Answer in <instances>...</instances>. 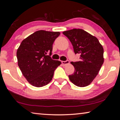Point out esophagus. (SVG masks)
Instances as JSON below:
<instances>
[{"label": "esophagus", "instance_id": "obj_1", "mask_svg": "<svg viewBox=\"0 0 120 120\" xmlns=\"http://www.w3.org/2000/svg\"><path fill=\"white\" fill-rule=\"evenodd\" d=\"M69 63V60H65V61H62V64L64 65H67Z\"/></svg>", "mask_w": 120, "mask_h": 120}]
</instances>
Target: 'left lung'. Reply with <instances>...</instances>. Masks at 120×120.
<instances>
[{
    "label": "left lung",
    "instance_id": "obj_1",
    "mask_svg": "<svg viewBox=\"0 0 120 120\" xmlns=\"http://www.w3.org/2000/svg\"><path fill=\"white\" fill-rule=\"evenodd\" d=\"M72 44L75 54L80 55V61L71 64L74 73L69 75L75 85L87 86L98 75L104 62V49L96 37L81 29H73L63 32Z\"/></svg>",
    "mask_w": 120,
    "mask_h": 120
}]
</instances>
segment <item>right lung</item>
Listing matches in <instances>:
<instances>
[{
	"instance_id": "1",
	"label": "right lung",
	"mask_w": 120,
	"mask_h": 120,
	"mask_svg": "<svg viewBox=\"0 0 120 120\" xmlns=\"http://www.w3.org/2000/svg\"><path fill=\"white\" fill-rule=\"evenodd\" d=\"M60 35L59 32L37 31L22 41L17 51L18 65L22 74L32 86L41 87L48 84L61 62L53 60L52 45Z\"/></svg>"
}]
</instances>
